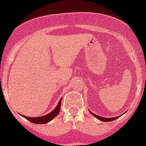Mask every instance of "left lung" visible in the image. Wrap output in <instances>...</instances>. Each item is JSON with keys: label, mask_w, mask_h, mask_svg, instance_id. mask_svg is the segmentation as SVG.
I'll return each instance as SVG.
<instances>
[{"label": "left lung", "mask_w": 146, "mask_h": 146, "mask_svg": "<svg viewBox=\"0 0 146 146\" xmlns=\"http://www.w3.org/2000/svg\"><path fill=\"white\" fill-rule=\"evenodd\" d=\"M90 113H91V114H92L94 117H96L97 119H98V120H102V121H104V122H108V121H113V120H116V119H117L119 117H120V116H121V115H120V116H117V117H115L107 118V117H100V116L96 115V114L93 113L92 112H91V111H90Z\"/></svg>", "instance_id": "1"}]
</instances>
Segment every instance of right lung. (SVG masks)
<instances>
[{
    "mask_svg": "<svg viewBox=\"0 0 146 146\" xmlns=\"http://www.w3.org/2000/svg\"><path fill=\"white\" fill-rule=\"evenodd\" d=\"M60 104H61V99L60 100L58 104H57V107L55 108L54 110H53L50 113L48 114H46L44 116H42V117H26V116H23V117H25L26 120H29L30 122L33 123H40V124H43V123H47L49 121L54 119L56 116L58 114L60 110Z\"/></svg>",
    "mask_w": 146,
    "mask_h": 146,
    "instance_id": "obj_1",
    "label": "right lung"
}]
</instances>
